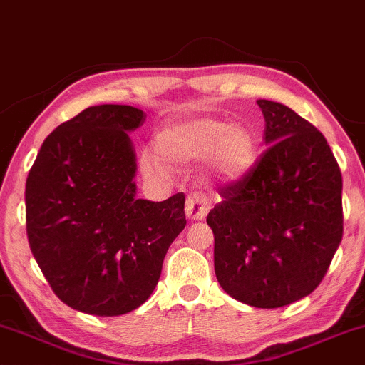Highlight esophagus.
<instances>
[{
	"label": "esophagus",
	"instance_id": "obj_1",
	"mask_svg": "<svg viewBox=\"0 0 365 365\" xmlns=\"http://www.w3.org/2000/svg\"><path fill=\"white\" fill-rule=\"evenodd\" d=\"M185 212H187V217L192 219V221H202V219H205V216H207L209 212L207 199L197 194L187 197Z\"/></svg>",
	"mask_w": 365,
	"mask_h": 365
}]
</instances>
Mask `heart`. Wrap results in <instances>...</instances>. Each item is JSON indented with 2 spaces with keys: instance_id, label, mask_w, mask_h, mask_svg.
Listing matches in <instances>:
<instances>
[{
  "instance_id": "b5f03b06",
  "label": "heart",
  "mask_w": 365,
  "mask_h": 365,
  "mask_svg": "<svg viewBox=\"0 0 365 365\" xmlns=\"http://www.w3.org/2000/svg\"><path fill=\"white\" fill-rule=\"evenodd\" d=\"M155 151L166 166L195 165L207 160V168L225 183H238L248 177L258 161V140L243 124L222 118L195 117L166 125L156 135ZM153 156L140 160L148 177H163L165 166Z\"/></svg>"
}]
</instances>
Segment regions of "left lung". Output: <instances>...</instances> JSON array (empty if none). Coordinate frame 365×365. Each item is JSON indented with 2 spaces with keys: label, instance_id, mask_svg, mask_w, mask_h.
<instances>
[{
  "label": "left lung",
  "instance_id": "8db88e82",
  "mask_svg": "<svg viewBox=\"0 0 365 365\" xmlns=\"http://www.w3.org/2000/svg\"><path fill=\"white\" fill-rule=\"evenodd\" d=\"M269 146L209 212L214 270L232 299L274 309L318 287L344 235L341 173L324 135L292 108L257 100Z\"/></svg>",
  "mask_w": 365,
  "mask_h": 365
}]
</instances>
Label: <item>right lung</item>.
<instances>
[{"label":"right lung","mask_w":365,"mask_h":365,"mask_svg":"<svg viewBox=\"0 0 365 365\" xmlns=\"http://www.w3.org/2000/svg\"><path fill=\"white\" fill-rule=\"evenodd\" d=\"M146 120L130 105H95L43 140L25 185L35 262L69 308L120 316L155 291L170 245L183 231L185 195L135 197L129 134Z\"/></svg>","instance_id":"obj_1"}]
</instances>
